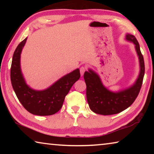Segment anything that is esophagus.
<instances>
[{"instance_id":"34e87169","label":"esophagus","mask_w":154,"mask_h":154,"mask_svg":"<svg viewBox=\"0 0 154 154\" xmlns=\"http://www.w3.org/2000/svg\"><path fill=\"white\" fill-rule=\"evenodd\" d=\"M86 71V67H85V66H82L80 67V73H81V75H83V74H84L85 71Z\"/></svg>"}]
</instances>
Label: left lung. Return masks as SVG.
Segmentation results:
<instances>
[{
  "label": "left lung",
  "mask_w": 154,
  "mask_h": 154,
  "mask_svg": "<svg viewBox=\"0 0 154 154\" xmlns=\"http://www.w3.org/2000/svg\"><path fill=\"white\" fill-rule=\"evenodd\" d=\"M126 38L134 43L140 62V74L134 85L122 92L113 93L103 86L100 78L93 71L90 70L89 72H85L83 75L86 84L88 105L91 110L97 114L108 116L124 111L134 102L141 88L145 75L144 59L135 36L128 34Z\"/></svg>",
  "instance_id": "1"
}]
</instances>
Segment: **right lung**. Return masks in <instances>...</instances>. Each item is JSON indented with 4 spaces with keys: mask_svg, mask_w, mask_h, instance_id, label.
<instances>
[{
    "mask_svg": "<svg viewBox=\"0 0 154 154\" xmlns=\"http://www.w3.org/2000/svg\"><path fill=\"white\" fill-rule=\"evenodd\" d=\"M27 38L23 40L14 51L11 66V82L14 92L22 106L36 116H51L62 108L65 96L72 85L80 78L79 69L65 75L48 89L35 91L26 84L20 70V54Z\"/></svg>",
    "mask_w": 154,
    "mask_h": 154,
    "instance_id": "1",
    "label": "right lung"
}]
</instances>
